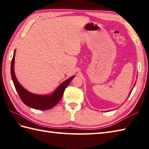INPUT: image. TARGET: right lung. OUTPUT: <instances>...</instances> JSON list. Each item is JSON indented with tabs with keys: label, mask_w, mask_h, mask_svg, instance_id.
I'll list each match as a JSON object with an SVG mask.
<instances>
[{
	"label": "right lung",
	"mask_w": 149,
	"mask_h": 149,
	"mask_svg": "<svg viewBox=\"0 0 149 149\" xmlns=\"http://www.w3.org/2000/svg\"><path fill=\"white\" fill-rule=\"evenodd\" d=\"M15 50L11 61V75L15 89L17 90L18 95L20 97L22 102L27 106L40 110H47L51 109L53 107H54L59 102V100H61L66 88L68 86V85L70 83L72 79L75 76H72L65 82H63L57 88L55 92L50 95H38L31 93L29 92V91H27L26 90H25L20 84V83H18L17 78H16L13 68L15 63Z\"/></svg>",
	"instance_id": "right-lung-1"
}]
</instances>
